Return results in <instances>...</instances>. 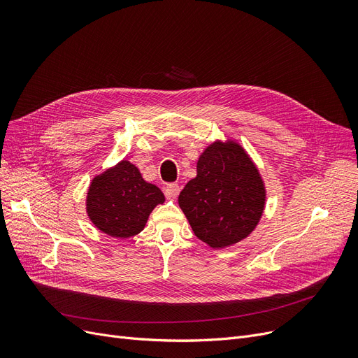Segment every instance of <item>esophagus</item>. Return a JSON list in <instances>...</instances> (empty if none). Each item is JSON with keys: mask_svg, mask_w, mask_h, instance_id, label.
I'll use <instances>...</instances> for the list:
<instances>
[{"mask_svg": "<svg viewBox=\"0 0 358 358\" xmlns=\"http://www.w3.org/2000/svg\"><path fill=\"white\" fill-rule=\"evenodd\" d=\"M165 194L169 199H176L180 194V185L178 184H169L165 187Z\"/></svg>", "mask_w": 358, "mask_h": 358, "instance_id": "34e87169", "label": "esophagus"}]
</instances>
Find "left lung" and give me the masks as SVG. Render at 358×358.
Returning <instances> with one entry per match:
<instances>
[{"instance_id":"obj_1","label":"left lung","mask_w":358,"mask_h":358,"mask_svg":"<svg viewBox=\"0 0 358 358\" xmlns=\"http://www.w3.org/2000/svg\"><path fill=\"white\" fill-rule=\"evenodd\" d=\"M178 204L194 235L219 250L255 229L266 187L245 149L235 141H216L199 157L197 176L185 184Z\"/></svg>"}]
</instances>
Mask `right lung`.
Returning <instances> with one entry per match:
<instances>
[{
    "instance_id": "obj_1",
    "label": "right lung",
    "mask_w": 358,
    "mask_h": 358,
    "mask_svg": "<svg viewBox=\"0 0 358 358\" xmlns=\"http://www.w3.org/2000/svg\"><path fill=\"white\" fill-rule=\"evenodd\" d=\"M165 201L155 184L142 178L126 159L92 178L87 193V213L94 227L119 239L143 231L155 206Z\"/></svg>"
}]
</instances>
